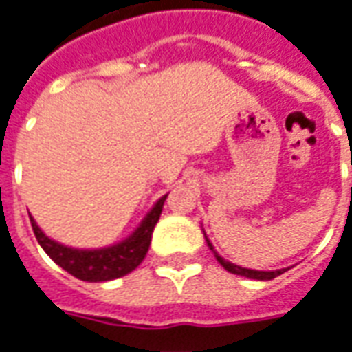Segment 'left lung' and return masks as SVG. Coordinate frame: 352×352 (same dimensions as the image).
I'll list each match as a JSON object with an SVG mask.
<instances>
[{"label":"left lung","mask_w":352,"mask_h":352,"mask_svg":"<svg viewBox=\"0 0 352 352\" xmlns=\"http://www.w3.org/2000/svg\"><path fill=\"white\" fill-rule=\"evenodd\" d=\"M206 241L207 245H209V249L213 251L214 258L219 260V264L226 270V272L230 273H236V275H243V277H249V279H256V280H270V279H275L277 275H280V273H285L288 270V267H283V270H275V272H262V270H251V267H241V265L237 264H232V262H228V260H224L219 254V252L214 251L213 243L209 241V237L206 236Z\"/></svg>","instance_id":"1"}]
</instances>
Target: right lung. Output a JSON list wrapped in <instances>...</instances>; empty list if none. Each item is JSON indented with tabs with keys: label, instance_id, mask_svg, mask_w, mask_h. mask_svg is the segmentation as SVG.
<instances>
[{
	"label": "right lung",
	"instance_id": "obj_1",
	"mask_svg": "<svg viewBox=\"0 0 352 352\" xmlns=\"http://www.w3.org/2000/svg\"><path fill=\"white\" fill-rule=\"evenodd\" d=\"M166 198H168V194L162 196L154 204L153 209L145 214V219L139 222L138 228L133 230L126 239L115 245H109V247H100V249H75V247L58 243L37 226L32 214H30V221H32V228H34V234L43 247V251L47 252L62 270L72 273L73 277L80 280L103 283V280H113L128 275L143 262L146 251L151 247L154 226L160 219Z\"/></svg>",
	"mask_w": 352,
	"mask_h": 352
}]
</instances>
